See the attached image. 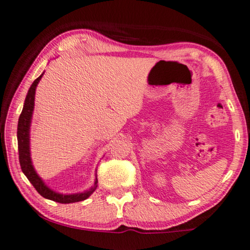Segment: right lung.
I'll use <instances>...</instances> for the list:
<instances>
[{"instance_id": "add662e5", "label": "right lung", "mask_w": 250, "mask_h": 250, "mask_svg": "<svg viewBox=\"0 0 250 250\" xmlns=\"http://www.w3.org/2000/svg\"><path fill=\"white\" fill-rule=\"evenodd\" d=\"M41 74L38 79H35L32 85L30 86L29 92L26 94L24 105H23V110L19 118L18 124V148H19V160L20 165H21V169L27 179L33 185V187L37 189V191L42 197L46 198V199L53 200L55 203L60 204H72L78 203V201L85 200L86 198L90 197L94 190L97 189L98 180L96 179L94 186L88 191L83 193H75V195H61V193H57L55 191L49 189L44 185V182L41 180L32 166V161H31L30 157V125L31 119H32V112L34 109V96H35V89H37L38 83L40 82L42 78Z\"/></svg>"}]
</instances>
